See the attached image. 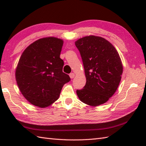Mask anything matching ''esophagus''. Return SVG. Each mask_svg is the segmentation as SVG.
<instances>
[{"mask_svg":"<svg viewBox=\"0 0 146 146\" xmlns=\"http://www.w3.org/2000/svg\"><path fill=\"white\" fill-rule=\"evenodd\" d=\"M70 77L71 78H73L74 77H75V74H74L73 73H71L70 74Z\"/></svg>","mask_w":146,"mask_h":146,"instance_id":"obj_1","label":"esophagus"}]
</instances>
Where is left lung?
<instances>
[{
    "label": "left lung",
    "mask_w": 146,
    "mask_h": 146,
    "mask_svg": "<svg viewBox=\"0 0 146 146\" xmlns=\"http://www.w3.org/2000/svg\"><path fill=\"white\" fill-rule=\"evenodd\" d=\"M85 69L86 82L76 94L83 103L98 106L107 102L116 92L123 66L119 54L107 40L89 36L75 42Z\"/></svg>",
    "instance_id": "8db88e82"
}]
</instances>
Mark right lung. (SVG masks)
Returning <instances> with one entry per match:
<instances>
[{
    "label": "right lung",
    "mask_w": 146,
    "mask_h": 146,
    "mask_svg": "<svg viewBox=\"0 0 146 146\" xmlns=\"http://www.w3.org/2000/svg\"><path fill=\"white\" fill-rule=\"evenodd\" d=\"M63 41L54 37L37 40L22 54L15 70L21 92L31 104L45 108L57 100L63 85L70 81L63 72L60 58Z\"/></svg>",
    "instance_id": "right-lung-1"
}]
</instances>
